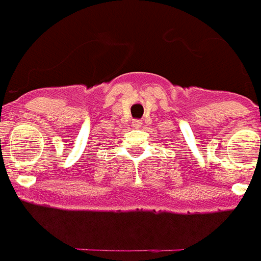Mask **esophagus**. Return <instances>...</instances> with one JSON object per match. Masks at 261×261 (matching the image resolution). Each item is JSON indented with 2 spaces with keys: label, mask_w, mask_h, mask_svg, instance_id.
I'll list each match as a JSON object with an SVG mask.
<instances>
[{
  "label": "esophagus",
  "mask_w": 261,
  "mask_h": 261,
  "mask_svg": "<svg viewBox=\"0 0 261 261\" xmlns=\"http://www.w3.org/2000/svg\"><path fill=\"white\" fill-rule=\"evenodd\" d=\"M142 125V120H133V126L138 128V126Z\"/></svg>",
  "instance_id": "obj_1"
}]
</instances>
